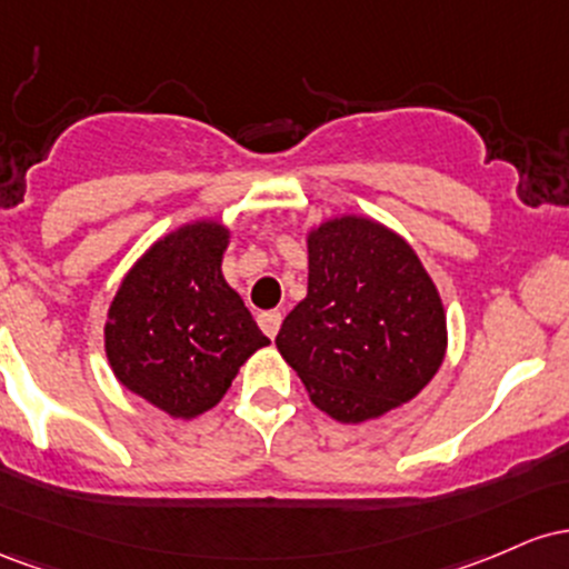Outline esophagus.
<instances>
[{"label": "esophagus", "mask_w": 569, "mask_h": 569, "mask_svg": "<svg viewBox=\"0 0 569 569\" xmlns=\"http://www.w3.org/2000/svg\"><path fill=\"white\" fill-rule=\"evenodd\" d=\"M258 325H260V330H263L268 338H273V336L279 333V328H282V311H277V309L260 311Z\"/></svg>", "instance_id": "obj_1"}]
</instances>
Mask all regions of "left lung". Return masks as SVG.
Here are the masks:
<instances>
[{
    "mask_svg": "<svg viewBox=\"0 0 569 569\" xmlns=\"http://www.w3.org/2000/svg\"><path fill=\"white\" fill-rule=\"evenodd\" d=\"M309 290L277 349L311 403L357 425L408 403L446 355V311L411 244L368 217L343 214L306 236Z\"/></svg>",
    "mask_w": 569,
    "mask_h": 569,
    "instance_id": "8db88e82",
    "label": "left lung"
}]
</instances>
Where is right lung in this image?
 <instances>
[{"label": "right lung", "instance_id": "right-lung-1", "mask_svg": "<svg viewBox=\"0 0 569 569\" xmlns=\"http://www.w3.org/2000/svg\"><path fill=\"white\" fill-rule=\"evenodd\" d=\"M228 239L214 220L166 233L126 273L107 311L112 373L174 419L220 403L247 357L268 343L222 277Z\"/></svg>", "mask_w": 569, "mask_h": 569}]
</instances>
